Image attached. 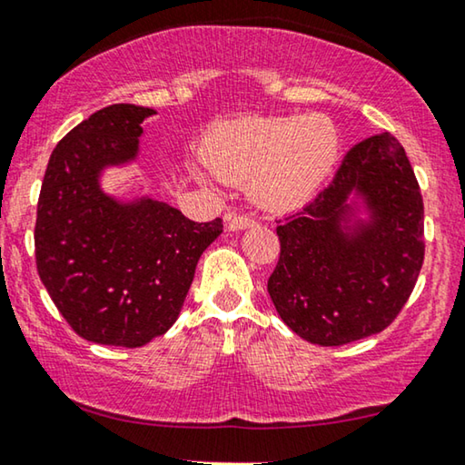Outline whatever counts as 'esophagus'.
<instances>
[{
	"label": "esophagus",
	"mask_w": 465,
	"mask_h": 465,
	"mask_svg": "<svg viewBox=\"0 0 465 465\" xmlns=\"http://www.w3.org/2000/svg\"><path fill=\"white\" fill-rule=\"evenodd\" d=\"M225 221H227V230H232V232H242V230H248V227L256 225V221L246 217V214H227Z\"/></svg>",
	"instance_id": "obj_1"
}]
</instances>
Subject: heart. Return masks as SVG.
Here are the masks:
<instances>
[{
  "label": "heart",
  "mask_w": 465,
  "mask_h": 465,
  "mask_svg": "<svg viewBox=\"0 0 465 465\" xmlns=\"http://www.w3.org/2000/svg\"><path fill=\"white\" fill-rule=\"evenodd\" d=\"M338 131L328 116H275L223 124L206 137L203 161L225 182H246L256 204L296 209L334 169Z\"/></svg>",
  "instance_id": "1"
}]
</instances>
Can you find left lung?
Listing matches in <instances>:
<instances>
[{
  "mask_svg": "<svg viewBox=\"0 0 465 465\" xmlns=\"http://www.w3.org/2000/svg\"><path fill=\"white\" fill-rule=\"evenodd\" d=\"M277 235L267 290L294 334L341 346L382 331L424 262V203L403 145L391 134L352 145L328 188Z\"/></svg>",
  "mask_w": 465,
  "mask_h": 465,
  "instance_id": "obj_1",
  "label": "left lung"
}]
</instances>
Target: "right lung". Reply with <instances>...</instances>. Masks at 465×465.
Here are the masks:
<instances>
[{
  "instance_id": "1",
  "label": "right lung",
  "mask_w": 465,
  "mask_h": 465,
  "mask_svg": "<svg viewBox=\"0 0 465 465\" xmlns=\"http://www.w3.org/2000/svg\"><path fill=\"white\" fill-rule=\"evenodd\" d=\"M156 110L113 104L55 145L37 203L35 259L62 317L95 344L137 346L182 313L200 254L223 221L196 223L161 200L110 196L106 169L140 154L142 123Z\"/></svg>"
}]
</instances>
